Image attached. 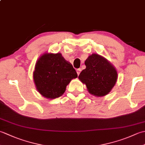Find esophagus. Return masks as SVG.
I'll return each mask as SVG.
<instances>
[{
  "instance_id": "1",
  "label": "esophagus",
  "mask_w": 145,
  "mask_h": 145,
  "mask_svg": "<svg viewBox=\"0 0 145 145\" xmlns=\"http://www.w3.org/2000/svg\"><path fill=\"white\" fill-rule=\"evenodd\" d=\"M81 71H82V70H81V69H76V73H77V74H78V75L80 74V72H81Z\"/></svg>"
}]
</instances>
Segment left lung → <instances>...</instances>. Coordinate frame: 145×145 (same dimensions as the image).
Wrapping results in <instances>:
<instances>
[{
  "label": "left lung",
  "instance_id": "obj_1",
  "mask_svg": "<svg viewBox=\"0 0 145 145\" xmlns=\"http://www.w3.org/2000/svg\"><path fill=\"white\" fill-rule=\"evenodd\" d=\"M86 69L78 76L87 85L90 93L97 97L106 95L115 85L117 72L108 60L98 54H92L85 60Z\"/></svg>",
  "mask_w": 145,
  "mask_h": 145
}]
</instances>
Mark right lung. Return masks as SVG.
Returning <instances> with one entry per match:
<instances>
[{"instance_id": "obj_1", "label": "right lung", "mask_w": 145, "mask_h": 145, "mask_svg": "<svg viewBox=\"0 0 145 145\" xmlns=\"http://www.w3.org/2000/svg\"><path fill=\"white\" fill-rule=\"evenodd\" d=\"M78 76L72 65L61 54H45L40 57L33 72L37 89L44 97L61 96L72 79Z\"/></svg>"}]
</instances>
